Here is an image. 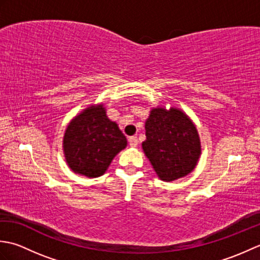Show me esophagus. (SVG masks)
Segmentation results:
<instances>
[{
	"label": "esophagus",
	"instance_id": "obj_1",
	"mask_svg": "<svg viewBox=\"0 0 260 260\" xmlns=\"http://www.w3.org/2000/svg\"><path fill=\"white\" fill-rule=\"evenodd\" d=\"M128 143H129V146L136 147L137 144H139V140H137L136 136H131L128 139Z\"/></svg>",
	"mask_w": 260,
	"mask_h": 260
}]
</instances>
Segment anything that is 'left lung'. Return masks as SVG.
I'll use <instances>...</instances> for the list:
<instances>
[{"mask_svg": "<svg viewBox=\"0 0 260 260\" xmlns=\"http://www.w3.org/2000/svg\"><path fill=\"white\" fill-rule=\"evenodd\" d=\"M145 156L159 180L172 182L196 169L201 142L192 119L178 107H153L145 121Z\"/></svg>", "mask_w": 260, "mask_h": 260, "instance_id": "1", "label": "left lung"}]
</instances>
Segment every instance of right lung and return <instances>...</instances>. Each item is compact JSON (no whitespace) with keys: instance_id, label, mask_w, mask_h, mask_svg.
Listing matches in <instances>:
<instances>
[{"instance_id":"right-lung-1","label":"right lung","mask_w":260,"mask_h":260,"mask_svg":"<svg viewBox=\"0 0 260 260\" xmlns=\"http://www.w3.org/2000/svg\"><path fill=\"white\" fill-rule=\"evenodd\" d=\"M127 146L118 125L106 115L104 104L90 105L70 120L62 147L66 163L76 174L98 178Z\"/></svg>"}]
</instances>
